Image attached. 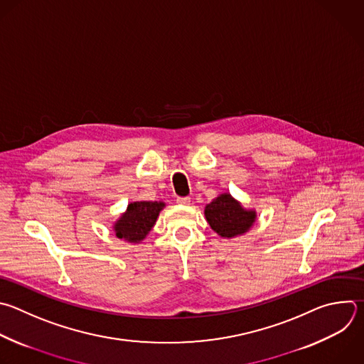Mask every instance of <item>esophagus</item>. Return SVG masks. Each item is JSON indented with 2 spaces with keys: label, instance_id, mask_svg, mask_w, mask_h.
Listing matches in <instances>:
<instances>
[{
  "label": "esophagus",
  "instance_id": "34e87169",
  "mask_svg": "<svg viewBox=\"0 0 364 364\" xmlns=\"http://www.w3.org/2000/svg\"><path fill=\"white\" fill-rule=\"evenodd\" d=\"M178 204H183V205H188L190 204V201H191V198L190 197H177V200H176Z\"/></svg>",
  "mask_w": 364,
  "mask_h": 364
}]
</instances>
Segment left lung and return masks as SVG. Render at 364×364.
Listing matches in <instances>:
<instances>
[{"label": "left lung", "instance_id": "8db88e82", "mask_svg": "<svg viewBox=\"0 0 364 364\" xmlns=\"http://www.w3.org/2000/svg\"><path fill=\"white\" fill-rule=\"evenodd\" d=\"M205 218L210 227L221 237H234L246 232L256 220V213L245 210L230 194H221L205 205Z\"/></svg>", "mask_w": 364, "mask_h": 364}]
</instances>
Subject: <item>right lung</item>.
<instances>
[{
	"label": "right lung",
	"instance_id": "add662e5",
	"mask_svg": "<svg viewBox=\"0 0 364 364\" xmlns=\"http://www.w3.org/2000/svg\"><path fill=\"white\" fill-rule=\"evenodd\" d=\"M163 207L164 203L161 201H134L129 204L127 211L114 225L115 235L130 243H140L154 225Z\"/></svg>",
	"mask_w": 364,
	"mask_h": 364
}]
</instances>
